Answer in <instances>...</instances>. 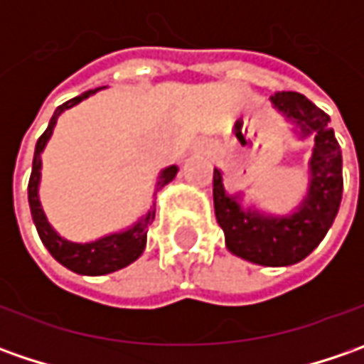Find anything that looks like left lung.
<instances>
[{"label":"left lung","mask_w":364,"mask_h":364,"mask_svg":"<svg viewBox=\"0 0 364 364\" xmlns=\"http://www.w3.org/2000/svg\"><path fill=\"white\" fill-rule=\"evenodd\" d=\"M273 107L289 119L300 137L314 135L310 160V188L300 208L287 217H269L241 206L239 194L229 196L223 174L215 168L213 198L227 249L257 265L284 267L308 257L334 223L343 198V154L330 127V117L294 91L272 95Z\"/></svg>","instance_id":"obj_1"}]
</instances>
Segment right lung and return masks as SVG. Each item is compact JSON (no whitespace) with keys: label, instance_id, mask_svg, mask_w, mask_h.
Returning a JSON list of instances; mask_svg holds the SVG:
<instances>
[{"label":"right lung","instance_id":"obj_1","mask_svg":"<svg viewBox=\"0 0 364 364\" xmlns=\"http://www.w3.org/2000/svg\"><path fill=\"white\" fill-rule=\"evenodd\" d=\"M95 91H87L82 95H78L75 99L66 101L63 105L58 107L50 119L46 132L40 135L38 144H36L34 151V161H32V176H30V182H28V200H30V210H32V218H34L36 229L38 235L42 239L44 247L50 251V255L56 259L58 263H63L64 267H68L70 272L80 273V275H105V273L117 272L121 267H127L129 263H133L135 259L139 257L146 249L147 241V229L151 227L154 217H156V206L147 210L146 217H141L132 229L123 232H113V235H107L101 237L92 243H73V241H66L63 239L58 232L50 227L48 218L44 215L42 206H40V198H38V184H40V168H42V160H40V154L44 151V147L48 144L52 129L56 125V119L60 117V113L75 107L80 103L82 99L91 97ZM178 168L170 166L166 168L156 182V192H160L168 182L174 180ZM154 192V196H156Z\"/></svg>","mask_w":364,"mask_h":364}]
</instances>
